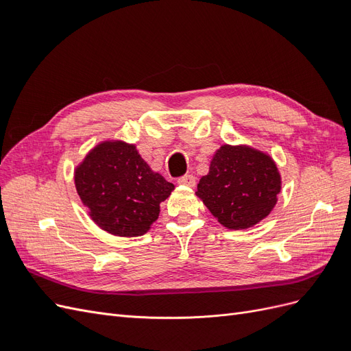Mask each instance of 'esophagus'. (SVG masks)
<instances>
[{"label":"esophagus","instance_id":"34e87169","mask_svg":"<svg viewBox=\"0 0 351 351\" xmlns=\"http://www.w3.org/2000/svg\"><path fill=\"white\" fill-rule=\"evenodd\" d=\"M177 183L182 184V186L193 187V186L196 184V178H195L192 174H186V176H183V177H180V178L177 180Z\"/></svg>","mask_w":351,"mask_h":351}]
</instances>
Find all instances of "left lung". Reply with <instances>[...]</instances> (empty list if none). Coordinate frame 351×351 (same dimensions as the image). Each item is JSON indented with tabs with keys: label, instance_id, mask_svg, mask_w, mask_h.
Returning a JSON list of instances; mask_svg holds the SVG:
<instances>
[{
	"label": "left lung",
	"instance_id": "obj_1",
	"mask_svg": "<svg viewBox=\"0 0 351 351\" xmlns=\"http://www.w3.org/2000/svg\"><path fill=\"white\" fill-rule=\"evenodd\" d=\"M280 190L281 176L269 155L246 145H222L196 195L219 224L246 230L269 215Z\"/></svg>",
	"mask_w": 351,
	"mask_h": 351
}]
</instances>
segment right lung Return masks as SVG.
Listing matches in <instances>:
<instances>
[{
    "mask_svg": "<svg viewBox=\"0 0 351 351\" xmlns=\"http://www.w3.org/2000/svg\"><path fill=\"white\" fill-rule=\"evenodd\" d=\"M74 184L95 224L120 237L145 234L174 190L134 145L121 141L95 146L74 171Z\"/></svg>",
    "mask_w": 351,
    "mask_h": 351,
    "instance_id": "1",
    "label": "right lung"
}]
</instances>
